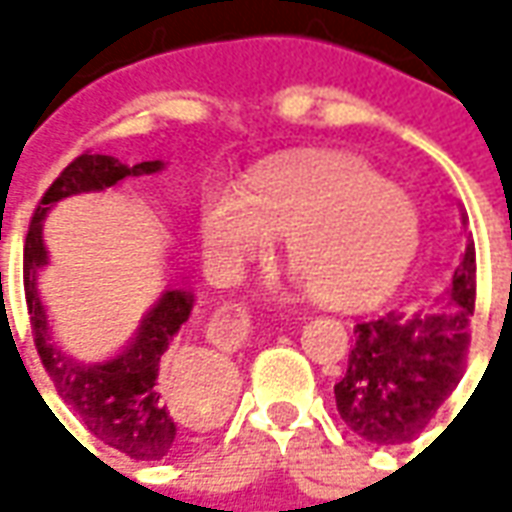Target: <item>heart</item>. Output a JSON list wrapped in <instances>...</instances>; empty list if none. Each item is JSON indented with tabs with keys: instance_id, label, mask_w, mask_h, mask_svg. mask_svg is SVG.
Wrapping results in <instances>:
<instances>
[{
	"instance_id": "heart-1",
	"label": "heart",
	"mask_w": 512,
	"mask_h": 512,
	"mask_svg": "<svg viewBox=\"0 0 512 512\" xmlns=\"http://www.w3.org/2000/svg\"><path fill=\"white\" fill-rule=\"evenodd\" d=\"M288 238V266L312 296L359 307L395 282L417 249V219L378 172L348 158H318L266 175L241 197L213 202L205 241L252 260Z\"/></svg>"
}]
</instances>
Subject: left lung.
Returning <instances> with one entry per match:
<instances>
[{
  "label": "left lung",
  "mask_w": 512,
  "mask_h": 512,
  "mask_svg": "<svg viewBox=\"0 0 512 512\" xmlns=\"http://www.w3.org/2000/svg\"><path fill=\"white\" fill-rule=\"evenodd\" d=\"M466 211H461L466 233ZM474 241L466 233L447 296L414 310H392L354 326L348 370L334 384L337 411L370 444L417 439L466 370L474 315Z\"/></svg>",
  "instance_id": "left-lung-1"
}]
</instances>
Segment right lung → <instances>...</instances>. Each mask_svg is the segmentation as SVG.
Masks as SVG:
<instances>
[{
    "label": "right lung",
    "instance_id": "obj_1",
    "mask_svg": "<svg viewBox=\"0 0 512 512\" xmlns=\"http://www.w3.org/2000/svg\"><path fill=\"white\" fill-rule=\"evenodd\" d=\"M161 167H164L161 161H142L128 167L112 156L84 150L46 189L43 200L32 213L27 244H24V296H27L29 323H32L40 362L62 400L82 417L95 439L126 452L134 461H161L175 450L178 422L169 411L172 395L164 376V359L172 337L189 321L194 293L191 288L167 290L153 304V310L142 318L126 351H120L115 359L98 365L76 362L62 354L54 343L43 301L38 296V271L49 263V252L43 244V216L54 202L71 194L104 191L117 186L128 175H153ZM197 378L211 386L213 395H219L222 376L216 370L202 365Z\"/></svg>",
    "mask_w": 512,
    "mask_h": 512
}]
</instances>
